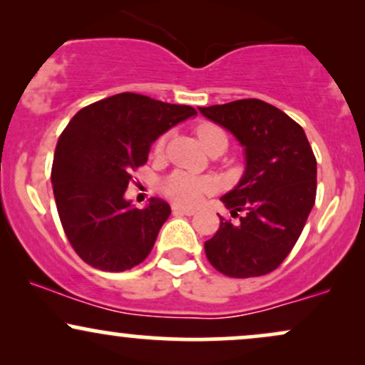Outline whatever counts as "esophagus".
Here are the masks:
<instances>
[{
    "instance_id": "34e87169",
    "label": "esophagus",
    "mask_w": 365,
    "mask_h": 365,
    "mask_svg": "<svg viewBox=\"0 0 365 365\" xmlns=\"http://www.w3.org/2000/svg\"><path fill=\"white\" fill-rule=\"evenodd\" d=\"M194 207H183V206H173V215H185V216H194L195 215Z\"/></svg>"
}]
</instances>
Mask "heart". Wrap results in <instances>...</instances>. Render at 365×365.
Returning a JSON list of instances; mask_svg holds the SVG:
<instances>
[{
  "label": "heart",
  "instance_id": "heart-1",
  "mask_svg": "<svg viewBox=\"0 0 365 365\" xmlns=\"http://www.w3.org/2000/svg\"><path fill=\"white\" fill-rule=\"evenodd\" d=\"M197 137H199V140L202 142V145L206 149L211 148L216 140L226 139L223 130L212 123L199 125V127H197ZM165 135L159 137L156 140V145H154L156 154H159L165 149ZM161 188L163 192H165V195L170 197L175 202L192 206V204L199 202V200L206 194H209V192L215 190V182L207 177H197V175H190L187 173V171L177 170L163 180Z\"/></svg>",
  "mask_w": 365,
  "mask_h": 365
}]
</instances>
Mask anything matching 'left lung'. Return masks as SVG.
Listing matches in <instances>:
<instances>
[{
	"label": "left lung",
	"mask_w": 365,
	"mask_h": 365,
	"mask_svg": "<svg viewBox=\"0 0 365 365\" xmlns=\"http://www.w3.org/2000/svg\"><path fill=\"white\" fill-rule=\"evenodd\" d=\"M199 110L237 137L247 161L238 185L221 197L238 221L220 216V228L204 244L209 262L230 278L271 273L292 252L316 202L311 144L297 121L261 99Z\"/></svg>",
	"instance_id": "1"
}]
</instances>
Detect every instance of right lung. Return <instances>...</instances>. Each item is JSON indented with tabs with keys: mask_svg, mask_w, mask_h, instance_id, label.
<instances>
[{
	"mask_svg": "<svg viewBox=\"0 0 365 365\" xmlns=\"http://www.w3.org/2000/svg\"><path fill=\"white\" fill-rule=\"evenodd\" d=\"M195 115L192 106L121 92L70 120L54 150L51 183L65 235L83 262L120 273L148 257L171 207L161 199L132 207L125 192L150 144Z\"/></svg>",
	"mask_w": 365,
	"mask_h": 365,
	"instance_id": "add662e5",
	"label": "right lung"
}]
</instances>
